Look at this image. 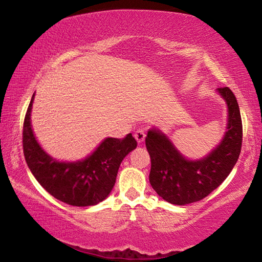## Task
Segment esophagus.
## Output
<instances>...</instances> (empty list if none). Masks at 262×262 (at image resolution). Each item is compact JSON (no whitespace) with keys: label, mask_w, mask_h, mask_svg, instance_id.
<instances>
[{"label":"esophagus","mask_w":262,"mask_h":262,"mask_svg":"<svg viewBox=\"0 0 262 262\" xmlns=\"http://www.w3.org/2000/svg\"><path fill=\"white\" fill-rule=\"evenodd\" d=\"M134 137H135V140L137 141V143H142V142H143L144 139H145L144 130L143 129H137L134 133Z\"/></svg>","instance_id":"esophagus-1"}]
</instances>
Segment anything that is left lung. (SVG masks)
<instances>
[{"label": "left lung", "instance_id": "left-lung-1", "mask_svg": "<svg viewBox=\"0 0 262 262\" xmlns=\"http://www.w3.org/2000/svg\"><path fill=\"white\" fill-rule=\"evenodd\" d=\"M228 107L223 139L205 157L189 159L166 134L152 127L145 137L151 158L149 181L159 196L172 205L185 206L202 200L227 179L242 149L243 125L236 97L229 88L216 90Z\"/></svg>", "mask_w": 262, "mask_h": 262}]
</instances>
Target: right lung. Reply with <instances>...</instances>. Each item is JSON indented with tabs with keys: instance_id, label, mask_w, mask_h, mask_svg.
<instances>
[{
	"instance_id": "right-lung-1",
	"label": "right lung",
	"mask_w": 262,
	"mask_h": 262,
	"mask_svg": "<svg viewBox=\"0 0 262 262\" xmlns=\"http://www.w3.org/2000/svg\"><path fill=\"white\" fill-rule=\"evenodd\" d=\"M34 94L25 115L23 149L26 164L48 193L70 206L98 205L108 196L122 159L137 147L133 135L123 139L106 137L85 158L75 162L57 161L48 155L35 137L31 125Z\"/></svg>"
}]
</instances>
